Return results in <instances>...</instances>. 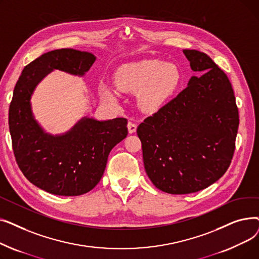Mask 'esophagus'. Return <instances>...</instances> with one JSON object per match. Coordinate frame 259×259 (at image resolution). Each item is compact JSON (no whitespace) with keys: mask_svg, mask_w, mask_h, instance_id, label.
<instances>
[{"mask_svg":"<svg viewBox=\"0 0 259 259\" xmlns=\"http://www.w3.org/2000/svg\"><path fill=\"white\" fill-rule=\"evenodd\" d=\"M137 128H138L137 124H134V122H132V121L128 122V131H129L130 134H132V133L137 131Z\"/></svg>","mask_w":259,"mask_h":259,"instance_id":"esophagus-1","label":"esophagus"}]
</instances>
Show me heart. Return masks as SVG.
I'll return each instance as SVG.
<instances>
[{
    "mask_svg": "<svg viewBox=\"0 0 259 259\" xmlns=\"http://www.w3.org/2000/svg\"><path fill=\"white\" fill-rule=\"evenodd\" d=\"M181 72L178 66L157 59L142 60L119 66L114 73V84L122 92H138L137 100L142 110L157 111L179 87ZM101 95L115 100L112 89L103 86Z\"/></svg>",
    "mask_w": 259,
    "mask_h": 259,
    "instance_id": "b5f03b06",
    "label": "heart"
}]
</instances>
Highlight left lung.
I'll list each match as a JSON object with an SVG mask.
<instances>
[{"instance_id": "8db88e82", "label": "left lung", "mask_w": 259, "mask_h": 259, "mask_svg": "<svg viewBox=\"0 0 259 259\" xmlns=\"http://www.w3.org/2000/svg\"><path fill=\"white\" fill-rule=\"evenodd\" d=\"M191 76L178 97L138 127L145 170L169 194H189L219 181L228 170L239 125L226 73L206 53L184 49Z\"/></svg>"}]
</instances>
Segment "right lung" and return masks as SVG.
<instances>
[{
	"label": "right lung",
	"instance_id": "1",
	"mask_svg": "<svg viewBox=\"0 0 259 259\" xmlns=\"http://www.w3.org/2000/svg\"><path fill=\"white\" fill-rule=\"evenodd\" d=\"M97 60L71 48L44 53L27 65L13 90L9 130L19 168L31 184L61 196L85 194L99 184L108 155L127 134V119L98 120L85 116L65 133L50 134L34 118L31 97L53 70L84 76Z\"/></svg>",
	"mask_w": 259,
	"mask_h": 259
}]
</instances>
